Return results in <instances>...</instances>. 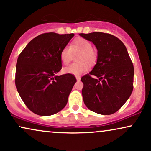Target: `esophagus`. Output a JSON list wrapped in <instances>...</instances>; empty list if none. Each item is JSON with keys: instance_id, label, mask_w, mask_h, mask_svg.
<instances>
[{"instance_id": "esophagus-1", "label": "esophagus", "mask_w": 151, "mask_h": 151, "mask_svg": "<svg viewBox=\"0 0 151 151\" xmlns=\"http://www.w3.org/2000/svg\"><path fill=\"white\" fill-rule=\"evenodd\" d=\"M76 79H77V81H80V79H81V77H80L79 76H77V77H76Z\"/></svg>"}]
</instances>
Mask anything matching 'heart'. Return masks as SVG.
Here are the masks:
<instances>
[{
	"label": "heart",
	"instance_id": "heart-1",
	"mask_svg": "<svg viewBox=\"0 0 151 151\" xmlns=\"http://www.w3.org/2000/svg\"><path fill=\"white\" fill-rule=\"evenodd\" d=\"M72 52H80L77 57V61L79 63H73L63 68L65 74H70L74 76H79L88 71L90 65L95 63L96 60V53L92 49V45L90 41L83 38H78L74 40L70 48L64 47L61 52V61L64 65L70 63L71 59Z\"/></svg>",
	"mask_w": 151,
	"mask_h": 151
}]
</instances>
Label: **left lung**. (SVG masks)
I'll use <instances>...</instances> for the list:
<instances>
[{
  "instance_id": "obj_1",
  "label": "left lung",
  "mask_w": 151,
  "mask_h": 151,
  "mask_svg": "<svg viewBox=\"0 0 151 151\" xmlns=\"http://www.w3.org/2000/svg\"><path fill=\"white\" fill-rule=\"evenodd\" d=\"M97 49L93 69L81 77L85 105L96 113L107 115L119 110L133 90L134 68L127 49L120 40L110 34H79ZM91 75L95 76L93 78Z\"/></svg>"
}]
</instances>
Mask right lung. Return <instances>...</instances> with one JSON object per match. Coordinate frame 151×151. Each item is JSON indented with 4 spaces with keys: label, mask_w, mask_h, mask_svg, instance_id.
Here are the masks:
<instances>
[{
    "label": "right lung",
    "mask_w": 151,
    "mask_h": 151,
    "mask_svg": "<svg viewBox=\"0 0 151 151\" xmlns=\"http://www.w3.org/2000/svg\"><path fill=\"white\" fill-rule=\"evenodd\" d=\"M74 36L55 32L42 34L32 39L20 54L16 67V87L34 113L52 115L67 104L77 80L72 74H57L62 68V50Z\"/></svg>",
    "instance_id": "add662e5"
}]
</instances>
